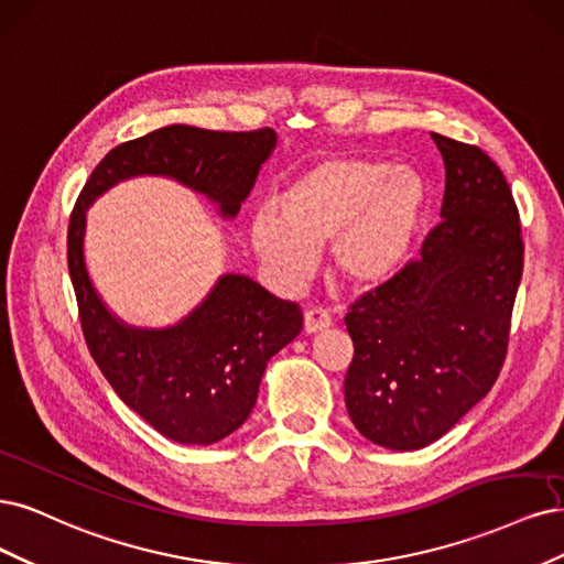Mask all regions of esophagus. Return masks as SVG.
<instances>
[{
    "label": "esophagus",
    "instance_id": "34e87169",
    "mask_svg": "<svg viewBox=\"0 0 564 564\" xmlns=\"http://www.w3.org/2000/svg\"><path fill=\"white\" fill-rule=\"evenodd\" d=\"M330 325H333V316L325 312V308L314 306L304 312V330L306 333H318V330L330 328Z\"/></svg>",
    "mask_w": 564,
    "mask_h": 564
}]
</instances>
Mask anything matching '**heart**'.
Listing matches in <instances>:
<instances>
[{
    "mask_svg": "<svg viewBox=\"0 0 564 564\" xmlns=\"http://www.w3.org/2000/svg\"><path fill=\"white\" fill-rule=\"evenodd\" d=\"M429 192L408 166L360 156L314 163L285 187L279 210L252 220V246L285 285L314 274L318 248L330 243L335 276L354 288L391 281L420 236Z\"/></svg>",
    "mask_w": 564,
    "mask_h": 564,
    "instance_id": "b5f03b06",
    "label": "heart"
}]
</instances>
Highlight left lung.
Listing matches in <instances>:
<instances>
[{
	"label": "left lung",
	"mask_w": 564,
	"mask_h": 564,
	"mask_svg": "<svg viewBox=\"0 0 564 564\" xmlns=\"http://www.w3.org/2000/svg\"><path fill=\"white\" fill-rule=\"evenodd\" d=\"M445 161L443 220L422 256L344 316L354 426L389 449L438 441L501 372L524 243L511 187L476 144L431 133Z\"/></svg>",
	"instance_id": "1"
}]
</instances>
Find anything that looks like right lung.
<instances>
[{
    "instance_id": "1",
    "label": "right lung",
    "mask_w": 564,
    "mask_h": 564,
    "mask_svg": "<svg viewBox=\"0 0 564 564\" xmlns=\"http://www.w3.org/2000/svg\"><path fill=\"white\" fill-rule=\"evenodd\" d=\"M274 144L271 129L166 126L107 152L69 215L67 267L86 347L121 401L183 445L217 443L248 420L267 360L302 330V308L248 276L227 274L175 328H129L107 312L86 274V208L119 180L169 175L234 217Z\"/></svg>"
}]
</instances>
